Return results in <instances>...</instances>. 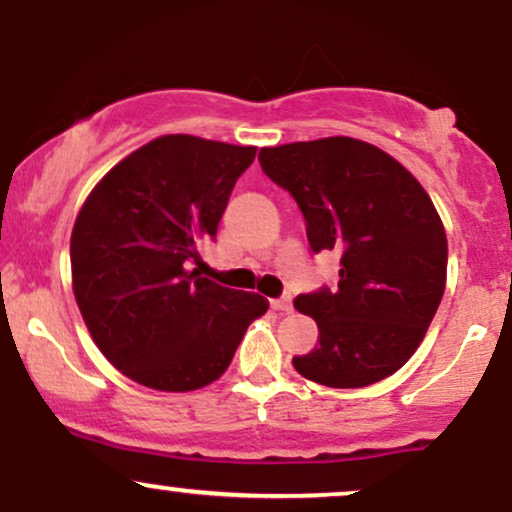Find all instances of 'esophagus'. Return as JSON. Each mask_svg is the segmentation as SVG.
<instances>
[{
    "label": "esophagus",
    "instance_id": "esophagus-1",
    "mask_svg": "<svg viewBox=\"0 0 512 512\" xmlns=\"http://www.w3.org/2000/svg\"><path fill=\"white\" fill-rule=\"evenodd\" d=\"M272 308L281 310V313H291V310H293V296H291V293H281L279 298H272Z\"/></svg>",
    "mask_w": 512,
    "mask_h": 512
}]
</instances>
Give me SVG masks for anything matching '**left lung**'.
<instances>
[{"mask_svg":"<svg viewBox=\"0 0 512 512\" xmlns=\"http://www.w3.org/2000/svg\"><path fill=\"white\" fill-rule=\"evenodd\" d=\"M260 166L296 199L310 250L342 255L334 289L293 301L320 330L293 368L327 387L392 375L421 344L445 291L448 240L431 197L402 163L351 137L262 149Z\"/></svg>","mask_w":512,"mask_h":512,"instance_id":"8db88e82","label":"left lung"}]
</instances>
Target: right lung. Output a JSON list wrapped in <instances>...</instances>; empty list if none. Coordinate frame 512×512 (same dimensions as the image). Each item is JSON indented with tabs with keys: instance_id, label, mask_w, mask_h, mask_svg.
I'll use <instances>...</instances> for the list:
<instances>
[{
	"instance_id": "add662e5",
	"label": "right lung",
	"mask_w": 512,
	"mask_h": 512,
	"mask_svg": "<svg viewBox=\"0 0 512 512\" xmlns=\"http://www.w3.org/2000/svg\"><path fill=\"white\" fill-rule=\"evenodd\" d=\"M255 154L168 134L117 163L76 216V303L103 356L139 385L187 392L214 383L267 313L260 293L190 269Z\"/></svg>"
}]
</instances>
